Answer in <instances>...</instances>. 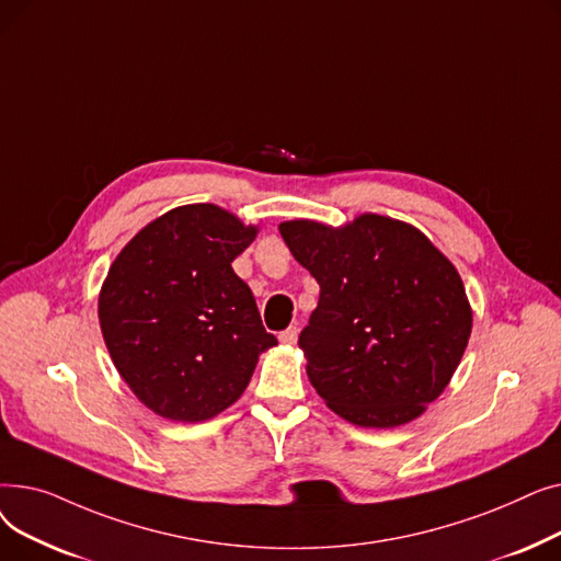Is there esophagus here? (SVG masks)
<instances>
[{
    "mask_svg": "<svg viewBox=\"0 0 561 561\" xmlns=\"http://www.w3.org/2000/svg\"><path fill=\"white\" fill-rule=\"evenodd\" d=\"M279 341H282L284 345H296V341H298V328L293 325V328H286L284 332H279Z\"/></svg>",
    "mask_w": 561,
    "mask_h": 561,
    "instance_id": "34e87169",
    "label": "esophagus"
}]
</instances>
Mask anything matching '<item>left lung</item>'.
<instances>
[{
  "instance_id": "obj_1",
  "label": "left lung",
  "mask_w": 561,
  "mask_h": 561,
  "mask_svg": "<svg viewBox=\"0 0 561 561\" xmlns=\"http://www.w3.org/2000/svg\"><path fill=\"white\" fill-rule=\"evenodd\" d=\"M279 233L320 286L298 341L318 396L359 427L419 419L473 328L455 265L416 227L377 214L343 227L288 220Z\"/></svg>"
}]
</instances>
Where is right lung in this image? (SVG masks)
Instances as JSON below:
<instances>
[{
  "label": "right lung",
  "mask_w": 561,
  "mask_h": 561,
  "mask_svg": "<svg viewBox=\"0 0 561 561\" xmlns=\"http://www.w3.org/2000/svg\"><path fill=\"white\" fill-rule=\"evenodd\" d=\"M256 231L216 204H186L142 227L111 263L102 336L117 373L161 419L218 416L277 345L231 268Z\"/></svg>",
  "instance_id": "right-lung-1"
}]
</instances>
